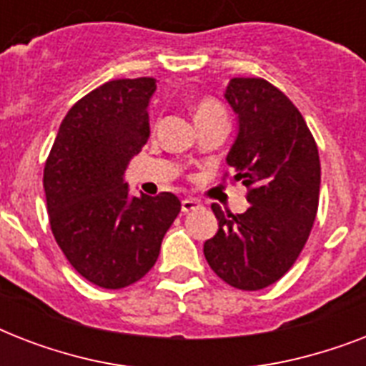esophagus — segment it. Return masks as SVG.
I'll return each mask as SVG.
<instances>
[{"instance_id":"esophagus-1","label":"esophagus","mask_w":366,"mask_h":366,"mask_svg":"<svg viewBox=\"0 0 366 366\" xmlns=\"http://www.w3.org/2000/svg\"><path fill=\"white\" fill-rule=\"evenodd\" d=\"M195 209H201V203L197 199H182V212H192Z\"/></svg>"}]
</instances>
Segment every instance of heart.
<instances>
[{
	"label": "heart",
	"instance_id": "1",
	"mask_svg": "<svg viewBox=\"0 0 366 366\" xmlns=\"http://www.w3.org/2000/svg\"><path fill=\"white\" fill-rule=\"evenodd\" d=\"M194 116L197 125H199V123L211 122V119H226V110H224L218 100L201 99L195 102Z\"/></svg>",
	"mask_w": 366,
	"mask_h": 366
}]
</instances>
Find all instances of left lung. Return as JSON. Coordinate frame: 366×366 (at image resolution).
<instances>
[{
	"label": "left lung",
	"instance_id": "8db88e82",
	"mask_svg": "<svg viewBox=\"0 0 366 366\" xmlns=\"http://www.w3.org/2000/svg\"><path fill=\"white\" fill-rule=\"evenodd\" d=\"M239 117L229 149L234 182L247 186L243 214L212 203L218 232L203 252L212 272L241 290L283 277L306 244L319 207L321 163L312 131L292 102L262 77H234L226 89ZM228 177V174H226Z\"/></svg>",
	"mask_w": 366,
	"mask_h": 366
}]
</instances>
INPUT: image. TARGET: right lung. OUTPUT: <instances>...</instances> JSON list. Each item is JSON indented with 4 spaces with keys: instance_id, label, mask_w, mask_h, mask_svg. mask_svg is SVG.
I'll return each mask as SVG.
<instances>
[{
    "instance_id": "add662e5",
    "label": "right lung",
    "mask_w": 366,
    "mask_h": 366,
    "mask_svg": "<svg viewBox=\"0 0 366 366\" xmlns=\"http://www.w3.org/2000/svg\"><path fill=\"white\" fill-rule=\"evenodd\" d=\"M154 77L114 79L66 114L43 169L54 241L81 277L123 289L154 267L180 212L171 192L129 195L123 172L149 137Z\"/></svg>"
}]
</instances>
